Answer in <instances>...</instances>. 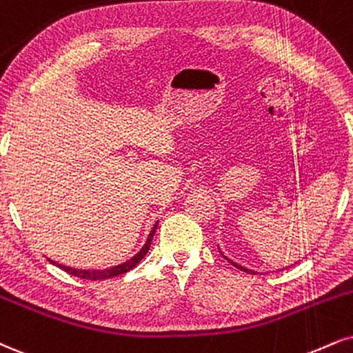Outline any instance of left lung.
<instances>
[{
	"mask_svg": "<svg viewBox=\"0 0 353 353\" xmlns=\"http://www.w3.org/2000/svg\"><path fill=\"white\" fill-rule=\"evenodd\" d=\"M220 250V248H219ZM220 253H222V252H220ZM223 258H225V260H228V258L227 256H225V254H223ZM228 261H230L232 263V265L233 266H235V268H239V270H241V271H245V273H254V271H252V270H248V268H245V266H241V265H239V263H235V261H232V260H228Z\"/></svg>",
	"mask_w": 353,
	"mask_h": 353,
	"instance_id": "left-lung-1",
	"label": "left lung"
}]
</instances>
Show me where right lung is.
I'll return each instance as SVG.
<instances>
[{"mask_svg":"<svg viewBox=\"0 0 353 353\" xmlns=\"http://www.w3.org/2000/svg\"><path fill=\"white\" fill-rule=\"evenodd\" d=\"M158 223L159 222H156L154 227L151 228L150 235H148V240H146V243L143 245V248L139 250V252L136 253L133 258H130L128 261L121 263V265L113 266V268H107V270H75V268H70V266L59 265V263H55L52 260H49V261L54 263V265H57L59 268H62L63 271H67V273L72 274V276H77V278H82V279H90V281H99V279H108V278H113V276H120L123 273H128L130 270H133L134 266L138 265V263L141 261L144 256H146L148 250H150V246H151L152 236H154L156 228H158Z\"/></svg>","mask_w":353,"mask_h":353,"instance_id":"obj_1","label":"right lung"}]
</instances>
